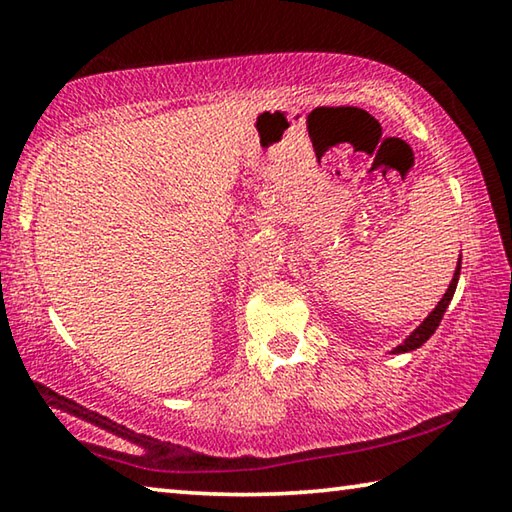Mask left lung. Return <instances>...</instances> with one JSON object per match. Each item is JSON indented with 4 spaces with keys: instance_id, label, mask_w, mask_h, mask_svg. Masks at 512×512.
Instances as JSON below:
<instances>
[{
    "instance_id": "obj_1",
    "label": "left lung",
    "mask_w": 512,
    "mask_h": 512,
    "mask_svg": "<svg viewBox=\"0 0 512 512\" xmlns=\"http://www.w3.org/2000/svg\"><path fill=\"white\" fill-rule=\"evenodd\" d=\"M458 275H461V257H458L456 273H454V277H452V282H449V289L445 291L443 300H440L438 305H436V309H433L431 314H429L427 318H424L422 323H420L418 327H415L409 336H406L402 345H397V348L393 350V354L411 352V350H415V348H420L422 343H427V341H429V336H431L433 332H436L438 325H440V320H443L447 305H449V302H452V298H454V291H456V284H458Z\"/></svg>"
}]
</instances>
